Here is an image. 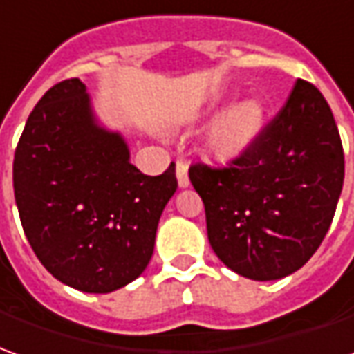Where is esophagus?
I'll use <instances>...</instances> for the list:
<instances>
[{
	"instance_id": "obj_1",
	"label": "esophagus",
	"mask_w": 354,
	"mask_h": 354,
	"mask_svg": "<svg viewBox=\"0 0 354 354\" xmlns=\"http://www.w3.org/2000/svg\"><path fill=\"white\" fill-rule=\"evenodd\" d=\"M176 178H178V186L187 187L189 186V176H187V165L178 160L176 162Z\"/></svg>"
}]
</instances>
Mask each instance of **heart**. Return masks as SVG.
Wrapping results in <instances>:
<instances>
[{
  "instance_id": "obj_1",
  "label": "heart",
  "mask_w": 354,
  "mask_h": 354,
  "mask_svg": "<svg viewBox=\"0 0 354 354\" xmlns=\"http://www.w3.org/2000/svg\"><path fill=\"white\" fill-rule=\"evenodd\" d=\"M218 112V108H215ZM263 126V108L258 100H244L228 108L209 131V149L221 158L242 155Z\"/></svg>"
}]
</instances>
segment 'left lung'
I'll use <instances>...</instances> for the list:
<instances>
[{
  "mask_svg": "<svg viewBox=\"0 0 354 354\" xmlns=\"http://www.w3.org/2000/svg\"><path fill=\"white\" fill-rule=\"evenodd\" d=\"M345 158L331 108L298 79L285 108L228 167H189L209 244L234 273L277 281L318 250L335 215Z\"/></svg>",
  "mask_w": 354,
  "mask_h": 354,
  "instance_id": "8db88e82",
  "label": "left lung"
}]
</instances>
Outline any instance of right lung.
Here are the masks:
<instances>
[{"instance_id":"obj_1","label":"right lung","mask_w":354,"mask_h":354,"mask_svg":"<svg viewBox=\"0 0 354 354\" xmlns=\"http://www.w3.org/2000/svg\"><path fill=\"white\" fill-rule=\"evenodd\" d=\"M13 187L40 263L67 287L104 295L145 271L178 182L174 165L160 176L133 167L127 141L98 120L85 83L67 79L26 120Z\"/></svg>"}]
</instances>
